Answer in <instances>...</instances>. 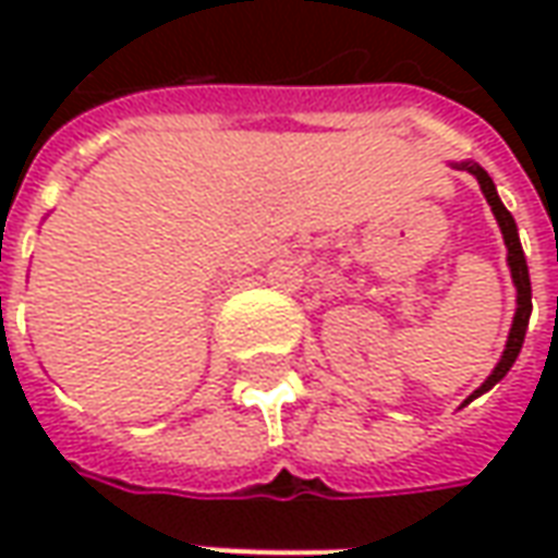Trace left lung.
<instances>
[{"label": "left lung", "instance_id": "left-lung-1", "mask_svg": "<svg viewBox=\"0 0 558 558\" xmlns=\"http://www.w3.org/2000/svg\"><path fill=\"white\" fill-rule=\"evenodd\" d=\"M454 167L457 170H469L475 179H478L481 194L487 196L493 215H496V223H499V230H502L505 247H508V266H511V278H514V287H517V314H514V323H511V335H508V343H505V352H502V359H499V364H496V367H493V374L484 379V386L472 395V398H478V395H484V391H490V388L496 386L508 371H511V364H514L517 355H520V347H523V338H526V328H529V314H532V283H529L526 256H523V247H520L517 223L514 218H511V211L502 206V199H499V194H496V184H493V179L487 175V170L478 167V163H472V160H463V163H454Z\"/></svg>", "mask_w": 558, "mask_h": 558}]
</instances>
